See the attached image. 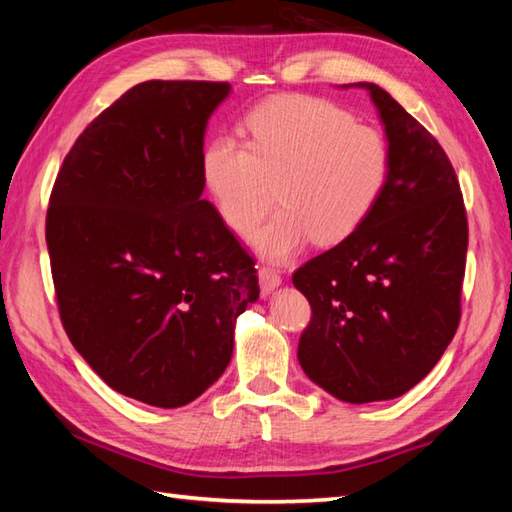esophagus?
I'll list each match as a JSON object with an SVG mask.
<instances>
[{"instance_id": "34e87169", "label": "esophagus", "mask_w": 512, "mask_h": 512, "mask_svg": "<svg viewBox=\"0 0 512 512\" xmlns=\"http://www.w3.org/2000/svg\"><path fill=\"white\" fill-rule=\"evenodd\" d=\"M279 284H281L279 270L270 268V266H262V268H259V286H262L264 295H268L270 290H275Z\"/></svg>"}]
</instances>
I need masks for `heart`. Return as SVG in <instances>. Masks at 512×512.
Here are the masks:
<instances>
[{"label": "heart", "mask_w": 512, "mask_h": 512, "mask_svg": "<svg viewBox=\"0 0 512 512\" xmlns=\"http://www.w3.org/2000/svg\"><path fill=\"white\" fill-rule=\"evenodd\" d=\"M246 143L213 136L200 171L222 220L250 237L277 198L281 209L257 235L270 259L297 255L314 237L339 244L383 200L394 154L387 136L317 96H277L246 116Z\"/></svg>", "instance_id": "heart-1"}]
</instances>
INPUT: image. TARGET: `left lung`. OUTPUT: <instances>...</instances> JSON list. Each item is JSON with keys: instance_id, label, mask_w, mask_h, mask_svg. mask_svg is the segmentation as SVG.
Segmentation results:
<instances>
[{"instance_id": "8db88e82", "label": "left lung", "mask_w": 512, "mask_h": 512, "mask_svg": "<svg viewBox=\"0 0 512 512\" xmlns=\"http://www.w3.org/2000/svg\"><path fill=\"white\" fill-rule=\"evenodd\" d=\"M394 154L391 180L369 220L303 264L292 284L310 301L299 363L334 398L391 400L427 376L460 323L469 224L440 143L374 83Z\"/></svg>"}]
</instances>
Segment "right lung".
<instances>
[{
    "mask_svg": "<svg viewBox=\"0 0 512 512\" xmlns=\"http://www.w3.org/2000/svg\"><path fill=\"white\" fill-rule=\"evenodd\" d=\"M231 85L145 81L85 127L46 242L65 332L107 385L154 407L204 394L259 297L255 262L202 200L204 132Z\"/></svg>",
    "mask_w": 512,
    "mask_h": 512,
    "instance_id": "1",
    "label": "right lung"
}]
</instances>
